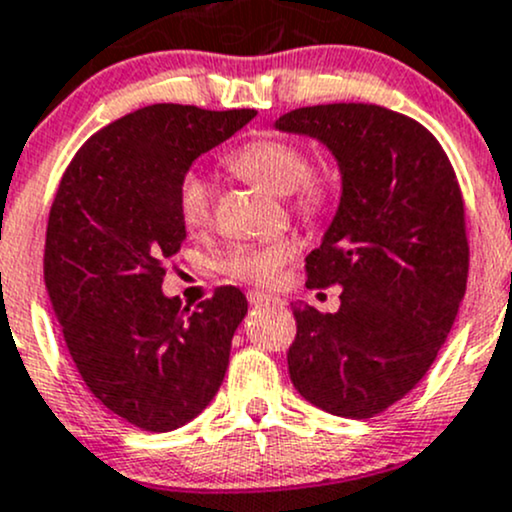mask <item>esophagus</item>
<instances>
[{"instance_id": "obj_1", "label": "esophagus", "mask_w": 512, "mask_h": 512, "mask_svg": "<svg viewBox=\"0 0 512 512\" xmlns=\"http://www.w3.org/2000/svg\"><path fill=\"white\" fill-rule=\"evenodd\" d=\"M246 297H249L251 304H271V302H275V297L271 295V292H263V290L246 292Z\"/></svg>"}]
</instances>
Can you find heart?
Masks as SVG:
<instances>
[{
    "instance_id": "heart-1",
    "label": "heart",
    "mask_w": 512,
    "mask_h": 512,
    "mask_svg": "<svg viewBox=\"0 0 512 512\" xmlns=\"http://www.w3.org/2000/svg\"><path fill=\"white\" fill-rule=\"evenodd\" d=\"M232 162L244 176L263 183L271 191L292 193L295 208L304 215H321L331 208L336 186L326 171L309 169V157L302 145L285 137H258L234 149ZM215 186L203 171L191 169L181 176L176 208L188 229H200L210 222ZM295 254L290 241H254L237 244L220 258V271L227 278L249 285H268L278 278L287 261Z\"/></svg>"
}]
</instances>
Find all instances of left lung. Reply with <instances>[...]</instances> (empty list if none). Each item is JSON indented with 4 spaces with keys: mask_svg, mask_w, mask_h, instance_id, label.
<instances>
[{
    "mask_svg": "<svg viewBox=\"0 0 512 512\" xmlns=\"http://www.w3.org/2000/svg\"><path fill=\"white\" fill-rule=\"evenodd\" d=\"M275 128L324 142L341 169V203L304 266L307 287H343L341 307L292 304L290 380L321 411L372 418L423 380L467 290L455 169L421 123L375 103L295 108Z\"/></svg>",
    "mask_w": 512,
    "mask_h": 512,
    "instance_id": "obj_1",
    "label": "left lung"
}]
</instances>
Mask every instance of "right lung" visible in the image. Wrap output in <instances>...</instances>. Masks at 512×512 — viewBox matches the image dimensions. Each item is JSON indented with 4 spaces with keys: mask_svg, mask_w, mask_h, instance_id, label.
<instances>
[{
    "mask_svg": "<svg viewBox=\"0 0 512 512\" xmlns=\"http://www.w3.org/2000/svg\"><path fill=\"white\" fill-rule=\"evenodd\" d=\"M254 116L181 103L128 113L74 154L50 208L43 275L67 350L89 392L149 433L210 404L246 317L239 287H217L191 312L162 283L186 239L181 176Z\"/></svg>",
    "mask_w": 512,
    "mask_h": 512,
    "instance_id": "right-lung-1",
    "label": "right lung"
}]
</instances>
